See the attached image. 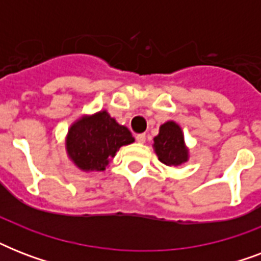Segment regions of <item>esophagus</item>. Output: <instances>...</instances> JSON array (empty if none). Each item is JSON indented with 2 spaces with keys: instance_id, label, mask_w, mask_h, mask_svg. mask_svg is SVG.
<instances>
[{
  "instance_id": "1",
  "label": "esophagus",
  "mask_w": 261,
  "mask_h": 261,
  "mask_svg": "<svg viewBox=\"0 0 261 261\" xmlns=\"http://www.w3.org/2000/svg\"><path fill=\"white\" fill-rule=\"evenodd\" d=\"M135 139H137V142L138 143H145V141H146V135L138 134L137 137H135Z\"/></svg>"
}]
</instances>
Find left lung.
<instances>
[{"mask_svg": "<svg viewBox=\"0 0 261 261\" xmlns=\"http://www.w3.org/2000/svg\"><path fill=\"white\" fill-rule=\"evenodd\" d=\"M153 141L154 153L164 165L177 168L190 160V149L184 141V133L174 120L161 124L159 135H155Z\"/></svg>", "mask_w": 261, "mask_h": 261, "instance_id": "obj_1", "label": "left lung"}]
</instances>
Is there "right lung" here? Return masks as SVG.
I'll list each match as a JSON object with an SVG mask.
<instances>
[{"label":"right lung","instance_id":"add662e5","mask_svg":"<svg viewBox=\"0 0 261 261\" xmlns=\"http://www.w3.org/2000/svg\"><path fill=\"white\" fill-rule=\"evenodd\" d=\"M126 126L102 110L83 115L71 123L65 137V149L71 163L83 172H102L119 149L134 142Z\"/></svg>","mask_w":261,"mask_h":261}]
</instances>
